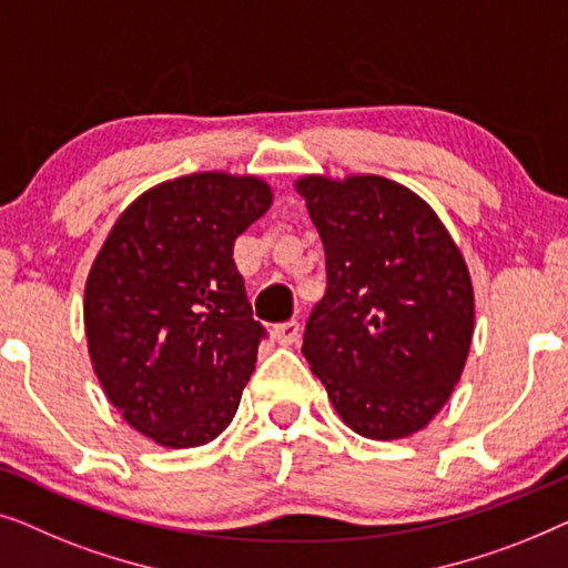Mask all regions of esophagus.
Wrapping results in <instances>:
<instances>
[{
  "instance_id": "34e87169",
  "label": "esophagus",
  "mask_w": 568,
  "mask_h": 568,
  "mask_svg": "<svg viewBox=\"0 0 568 568\" xmlns=\"http://www.w3.org/2000/svg\"><path fill=\"white\" fill-rule=\"evenodd\" d=\"M273 337L281 342V345H295L301 337V324L298 322H285L273 326Z\"/></svg>"
}]
</instances>
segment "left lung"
Masks as SVG:
<instances>
[{"mask_svg":"<svg viewBox=\"0 0 568 568\" xmlns=\"http://www.w3.org/2000/svg\"><path fill=\"white\" fill-rule=\"evenodd\" d=\"M295 190L326 257V293L308 316L303 357L357 435L419 433L466 367V260L433 207L394 180L306 174Z\"/></svg>","mask_w":568,"mask_h":568,"instance_id":"obj_1","label":"left lung"}]
</instances>
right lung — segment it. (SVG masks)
I'll return each instance as SVG.
<instances>
[{"mask_svg": "<svg viewBox=\"0 0 568 568\" xmlns=\"http://www.w3.org/2000/svg\"><path fill=\"white\" fill-rule=\"evenodd\" d=\"M270 205L273 190L252 174H185L135 197L92 262L84 332L94 375L156 445H205L234 419L265 337L234 242Z\"/></svg>", "mask_w": 568, "mask_h": 568, "instance_id": "1", "label": "right lung"}]
</instances>
